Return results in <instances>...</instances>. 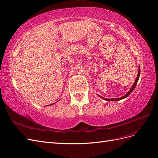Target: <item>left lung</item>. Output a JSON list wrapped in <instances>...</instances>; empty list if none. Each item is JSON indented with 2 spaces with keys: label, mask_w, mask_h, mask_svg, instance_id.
<instances>
[{
  "label": "left lung",
  "mask_w": 158,
  "mask_h": 158,
  "mask_svg": "<svg viewBox=\"0 0 158 158\" xmlns=\"http://www.w3.org/2000/svg\"><path fill=\"white\" fill-rule=\"evenodd\" d=\"M139 75H140V67H139V68H138V73L137 78H136V81H135V82H134V85H133V86L132 87V88L130 89V91H129L127 94H126L124 96L122 97H120V98H103V97H101L100 95H98V96L100 97H101L102 98L105 99V101H118L122 100V99H123V98H125L126 97H127L129 95V94L133 91V90L134 89L135 87H136V84H137V83H138V79H139Z\"/></svg>",
  "instance_id": "8db88e82"
}]
</instances>
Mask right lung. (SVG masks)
I'll list each match as a JSON object with an SVG mask.
<instances>
[{"instance_id":"add662e5","label":"right lung","mask_w":158,"mask_h":158,"mask_svg":"<svg viewBox=\"0 0 158 158\" xmlns=\"http://www.w3.org/2000/svg\"><path fill=\"white\" fill-rule=\"evenodd\" d=\"M52 105H53V104H52Z\"/></svg>"}]
</instances>
